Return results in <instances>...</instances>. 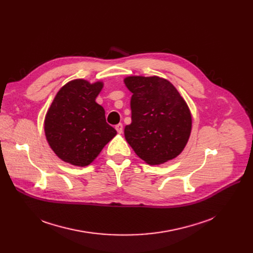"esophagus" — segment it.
I'll list each match as a JSON object with an SVG mask.
<instances>
[{"mask_svg":"<svg viewBox=\"0 0 253 253\" xmlns=\"http://www.w3.org/2000/svg\"><path fill=\"white\" fill-rule=\"evenodd\" d=\"M115 128H116L118 133H122V132H123V124H121V123H119L118 125H116Z\"/></svg>","mask_w":253,"mask_h":253,"instance_id":"esophagus-1","label":"esophagus"}]
</instances>
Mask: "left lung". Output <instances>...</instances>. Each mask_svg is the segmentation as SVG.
Segmentation results:
<instances>
[{"label":"left lung","mask_w":253,"mask_h":253,"mask_svg":"<svg viewBox=\"0 0 253 253\" xmlns=\"http://www.w3.org/2000/svg\"><path fill=\"white\" fill-rule=\"evenodd\" d=\"M132 92L131 124L125 127L127 142L150 165L177 157L187 144L192 117L187 103L167 80L159 77H128Z\"/></svg>","instance_id":"8db88e82"}]
</instances>
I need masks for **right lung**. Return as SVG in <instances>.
Instances as JSON below:
<instances>
[{
    "label": "right lung",
    "mask_w": 253,
    "mask_h": 253,
    "mask_svg": "<svg viewBox=\"0 0 253 253\" xmlns=\"http://www.w3.org/2000/svg\"><path fill=\"white\" fill-rule=\"evenodd\" d=\"M102 83L74 80L56 94L45 119V134L51 149L76 166L89 165L117 131L105 121L104 110L95 102Z\"/></svg>",
    "instance_id": "1"
}]
</instances>
